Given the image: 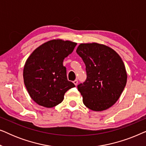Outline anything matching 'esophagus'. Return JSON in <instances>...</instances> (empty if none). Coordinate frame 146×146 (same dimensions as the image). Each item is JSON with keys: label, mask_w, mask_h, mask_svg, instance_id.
<instances>
[{"label": "esophagus", "mask_w": 146, "mask_h": 146, "mask_svg": "<svg viewBox=\"0 0 146 146\" xmlns=\"http://www.w3.org/2000/svg\"><path fill=\"white\" fill-rule=\"evenodd\" d=\"M73 83L74 84L75 86H76L78 84V80H75L73 82Z\"/></svg>", "instance_id": "esophagus-1"}]
</instances>
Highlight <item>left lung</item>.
I'll list each match as a JSON object with an SVG mask.
<instances>
[{
  "instance_id": "obj_1",
  "label": "left lung",
  "mask_w": 146,
  "mask_h": 146,
  "mask_svg": "<svg viewBox=\"0 0 146 146\" xmlns=\"http://www.w3.org/2000/svg\"><path fill=\"white\" fill-rule=\"evenodd\" d=\"M76 52L87 73L86 81L78 86L84 104L96 111L110 108L118 100L127 82L121 57L110 47L96 42L82 43Z\"/></svg>"
}]
</instances>
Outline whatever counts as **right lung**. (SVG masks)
I'll return each instance as SVG.
<instances>
[{"label":"right lung","instance_id":"right-lung-1","mask_svg":"<svg viewBox=\"0 0 146 146\" xmlns=\"http://www.w3.org/2000/svg\"><path fill=\"white\" fill-rule=\"evenodd\" d=\"M76 44L70 40H50L36 48L27 58L23 69L24 82L37 104L54 107L63 101L69 89L75 87L68 80L63 61Z\"/></svg>","mask_w":146,"mask_h":146}]
</instances>
